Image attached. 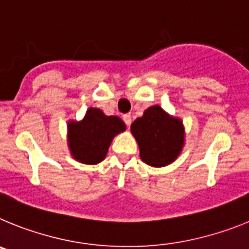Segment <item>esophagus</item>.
Here are the masks:
<instances>
[{
  "mask_svg": "<svg viewBox=\"0 0 249 249\" xmlns=\"http://www.w3.org/2000/svg\"><path fill=\"white\" fill-rule=\"evenodd\" d=\"M123 121H124V123H126L127 126H131V123H132V118L129 114H123Z\"/></svg>",
  "mask_w": 249,
  "mask_h": 249,
  "instance_id": "34e87169",
  "label": "esophagus"
}]
</instances>
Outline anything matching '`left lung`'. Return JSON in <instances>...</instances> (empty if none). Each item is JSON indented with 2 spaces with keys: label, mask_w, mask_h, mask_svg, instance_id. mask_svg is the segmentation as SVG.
<instances>
[{
  "label": "left lung",
  "mask_w": 249,
  "mask_h": 249,
  "mask_svg": "<svg viewBox=\"0 0 249 249\" xmlns=\"http://www.w3.org/2000/svg\"><path fill=\"white\" fill-rule=\"evenodd\" d=\"M131 131L140 146L143 162L163 167L177 158L183 147L184 132L181 120L169 117L160 106L146 109L132 123Z\"/></svg>",
  "instance_id": "1"
}]
</instances>
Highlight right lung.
Instances as JSON below:
<instances>
[{
    "label": "right lung",
    "mask_w": 249,
    "mask_h": 249,
    "mask_svg": "<svg viewBox=\"0 0 249 249\" xmlns=\"http://www.w3.org/2000/svg\"><path fill=\"white\" fill-rule=\"evenodd\" d=\"M124 129L126 126L121 118L106 116L98 108H89L83 121L68 124V144L72 156L82 163H98L107 155L114 136Z\"/></svg>",
    "instance_id": "1"
}]
</instances>
